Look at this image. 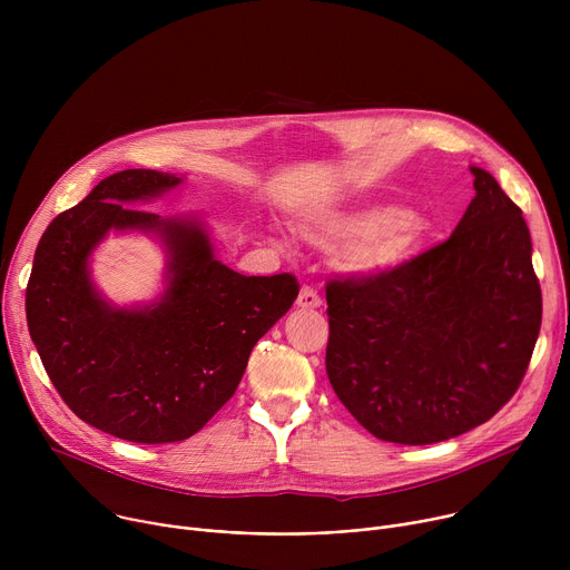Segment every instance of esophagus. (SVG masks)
Wrapping results in <instances>:
<instances>
[{
  "label": "esophagus",
  "instance_id": "esophagus-1",
  "mask_svg": "<svg viewBox=\"0 0 570 570\" xmlns=\"http://www.w3.org/2000/svg\"><path fill=\"white\" fill-rule=\"evenodd\" d=\"M322 304L320 293L313 286H302L299 295H297V306L299 308H317Z\"/></svg>",
  "mask_w": 570,
  "mask_h": 570
}]
</instances>
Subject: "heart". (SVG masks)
<instances>
[{
	"instance_id": "b5f03b06",
	"label": "heart",
	"mask_w": 570,
	"mask_h": 570,
	"mask_svg": "<svg viewBox=\"0 0 570 570\" xmlns=\"http://www.w3.org/2000/svg\"><path fill=\"white\" fill-rule=\"evenodd\" d=\"M315 246H333L334 264L356 277L385 275L409 264L422 248L429 220L409 207L320 209L297 220Z\"/></svg>"
}]
</instances>
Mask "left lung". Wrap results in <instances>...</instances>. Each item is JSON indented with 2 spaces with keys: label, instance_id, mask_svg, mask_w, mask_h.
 <instances>
[{
  "label": "left lung",
  "instance_id": "obj_1",
  "mask_svg": "<svg viewBox=\"0 0 570 570\" xmlns=\"http://www.w3.org/2000/svg\"><path fill=\"white\" fill-rule=\"evenodd\" d=\"M453 234L374 277L327 282V376L354 420L394 444H435L492 420L519 390L541 330L521 209L471 167Z\"/></svg>",
  "mask_w": 570,
  "mask_h": 570
}]
</instances>
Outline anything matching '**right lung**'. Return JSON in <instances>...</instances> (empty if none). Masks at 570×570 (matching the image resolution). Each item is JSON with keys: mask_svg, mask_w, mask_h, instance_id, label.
Here are the masks:
<instances>
[{"mask_svg": "<svg viewBox=\"0 0 570 570\" xmlns=\"http://www.w3.org/2000/svg\"><path fill=\"white\" fill-rule=\"evenodd\" d=\"M183 178L126 169L45 229L27 284V322L40 361L76 417L137 444L198 433L234 394L257 341L293 306L295 275H238L214 257L198 220L132 207ZM110 228L155 230L170 286L144 309L108 305L87 259Z\"/></svg>", "mask_w": 570, "mask_h": 570, "instance_id": "obj_1", "label": "right lung"}]
</instances>
